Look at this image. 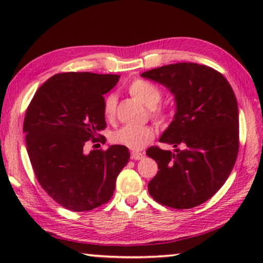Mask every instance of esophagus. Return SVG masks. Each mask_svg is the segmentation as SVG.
I'll return each mask as SVG.
<instances>
[{"instance_id":"1","label":"esophagus","mask_w":263,"mask_h":263,"mask_svg":"<svg viewBox=\"0 0 263 263\" xmlns=\"http://www.w3.org/2000/svg\"><path fill=\"white\" fill-rule=\"evenodd\" d=\"M130 157H132V159H134V160H141L143 157V153H141V152H132V154H130Z\"/></svg>"}]
</instances>
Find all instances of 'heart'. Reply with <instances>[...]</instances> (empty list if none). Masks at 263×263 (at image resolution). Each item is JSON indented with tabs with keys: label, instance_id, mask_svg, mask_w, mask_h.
<instances>
[{
	"label": "heart",
	"instance_id": "b5f03b06",
	"mask_svg": "<svg viewBox=\"0 0 263 263\" xmlns=\"http://www.w3.org/2000/svg\"><path fill=\"white\" fill-rule=\"evenodd\" d=\"M128 92L134 98L149 107V115L159 123L168 120L167 109L159 105L163 98V91L159 86L142 79L133 81L128 87ZM103 115L107 121H112L116 116V98L114 96L106 97L103 103ZM112 142L127 147L133 151H140L154 139V130L149 125H125L112 134Z\"/></svg>",
	"mask_w": 263,
	"mask_h": 263
}]
</instances>
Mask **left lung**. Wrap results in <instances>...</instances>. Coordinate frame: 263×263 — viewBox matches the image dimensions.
Segmentation results:
<instances>
[{
	"mask_svg": "<svg viewBox=\"0 0 263 263\" xmlns=\"http://www.w3.org/2000/svg\"><path fill=\"white\" fill-rule=\"evenodd\" d=\"M143 78L166 86L177 111L159 141L183 149L152 146L146 154L159 171L148 183L157 202L189 210L210 200L231 174L239 149L237 99L224 75L197 63H174L147 70Z\"/></svg>",
	"mask_w": 263,
	"mask_h": 263,
	"instance_id": "8db88e82",
	"label": "left lung"
}]
</instances>
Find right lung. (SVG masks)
Wrapping results in <instances>:
<instances>
[{
    "mask_svg": "<svg viewBox=\"0 0 263 263\" xmlns=\"http://www.w3.org/2000/svg\"><path fill=\"white\" fill-rule=\"evenodd\" d=\"M120 80L116 74L59 73L37 89L24 120L26 147L35 178L46 194L73 212L109 202L117 176L128 164L127 147L84 153V146L105 142L104 95Z\"/></svg>",
    "mask_w": 263,
    "mask_h": 263,
    "instance_id": "1",
    "label": "right lung"
}]
</instances>
